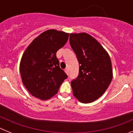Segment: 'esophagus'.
I'll use <instances>...</instances> for the list:
<instances>
[{
  "mask_svg": "<svg viewBox=\"0 0 133 133\" xmlns=\"http://www.w3.org/2000/svg\"><path fill=\"white\" fill-rule=\"evenodd\" d=\"M64 71H65V72H66V75H69V69H65V70H64Z\"/></svg>",
  "mask_w": 133,
  "mask_h": 133,
  "instance_id": "34e87169",
  "label": "esophagus"
}]
</instances>
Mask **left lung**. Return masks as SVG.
Here are the masks:
<instances>
[{
	"label": "left lung",
	"mask_w": 133,
	"mask_h": 133,
	"mask_svg": "<svg viewBox=\"0 0 133 133\" xmlns=\"http://www.w3.org/2000/svg\"><path fill=\"white\" fill-rule=\"evenodd\" d=\"M69 42L80 64L78 77L71 82L72 93L81 103H92L101 97L111 83L110 56L97 40L86 32L70 33Z\"/></svg>",
	"instance_id": "1"
}]
</instances>
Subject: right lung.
<instances>
[{
	"label": "right lung",
	"instance_id": "obj_1",
	"mask_svg": "<svg viewBox=\"0 0 133 133\" xmlns=\"http://www.w3.org/2000/svg\"><path fill=\"white\" fill-rule=\"evenodd\" d=\"M69 33L50 29L32 41L20 63L23 84L33 97L45 101L55 96L67 75L59 66L57 50L69 39Z\"/></svg>",
	"mask_w": 133,
	"mask_h": 133
}]
</instances>
